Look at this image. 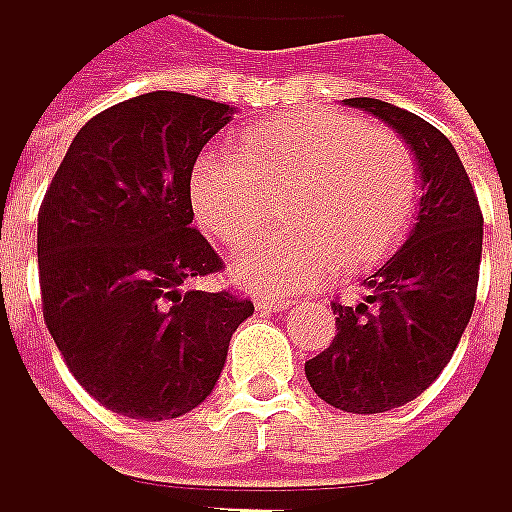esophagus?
Wrapping results in <instances>:
<instances>
[{
    "instance_id": "34e87169",
    "label": "esophagus",
    "mask_w": 512,
    "mask_h": 512,
    "mask_svg": "<svg viewBox=\"0 0 512 512\" xmlns=\"http://www.w3.org/2000/svg\"><path fill=\"white\" fill-rule=\"evenodd\" d=\"M254 303H258V309H288L291 306L288 297H273V294H258Z\"/></svg>"
}]
</instances>
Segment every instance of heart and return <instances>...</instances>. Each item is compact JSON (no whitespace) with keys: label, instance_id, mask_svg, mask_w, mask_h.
Instances as JSON below:
<instances>
[{"label":"heart","instance_id":"heart-1","mask_svg":"<svg viewBox=\"0 0 512 512\" xmlns=\"http://www.w3.org/2000/svg\"><path fill=\"white\" fill-rule=\"evenodd\" d=\"M239 154L203 151L191 166L197 221L224 245H244L285 193L288 231L233 258L242 285L294 291L337 267L370 270L400 245L419 200V169L407 142L385 127L331 108L291 112L239 136Z\"/></svg>","mask_w":512,"mask_h":512}]
</instances>
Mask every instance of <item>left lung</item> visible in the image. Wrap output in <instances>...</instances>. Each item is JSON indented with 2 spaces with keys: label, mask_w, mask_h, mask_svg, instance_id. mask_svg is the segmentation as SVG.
<instances>
[{
  "label": "left lung",
  "mask_w": 512,
  "mask_h": 512,
  "mask_svg": "<svg viewBox=\"0 0 512 512\" xmlns=\"http://www.w3.org/2000/svg\"><path fill=\"white\" fill-rule=\"evenodd\" d=\"M346 105L382 118L419 160L422 203L410 239L364 282L355 306L331 303L337 337L306 361L312 391L346 413L416 400L449 364L477 303L483 212L452 142L425 118L382 99Z\"/></svg>",
  "instance_id": "8db88e82"
}]
</instances>
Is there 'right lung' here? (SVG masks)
Instances as JSON below:
<instances>
[{
	"label": "right lung",
	"mask_w": 512,
	"mask_h": 512,
	"mask_svg": "<svg viewBox=\"0 0 512 512\" xmlns=\"http://www.w3.org/2000/svg\"><path fill=\"white\" fill-rule=\"evenodd\" d=\"M233 108L154 90L90 118L39 209V285L48 331L105 410L160 422L212 394L254 303L188 291L224 270L191 227V166Z\"/></svg>",
	"instance_id": "right-lung-1"
}]
</instances>
